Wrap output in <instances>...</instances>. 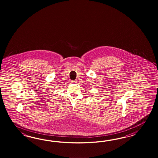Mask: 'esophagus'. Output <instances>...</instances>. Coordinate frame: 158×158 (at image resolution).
I'll list each match as a JSON object with an SVG mask.
<instances>
[{
	"label": "esophagus",
	"instance_id": "obj_1",
	"mask_svg": "<svg viewBox=\"0 0 158 158\" xmlns=\"http://www.w3.org/2000/svg\"><path fill=\"white\" fill-rule=\"evenodd\" d=\"M77 81H72V83H77Z\"/></svg>",
	"mask_w": 158,
	"mask_h": 158
}]
</instances>
